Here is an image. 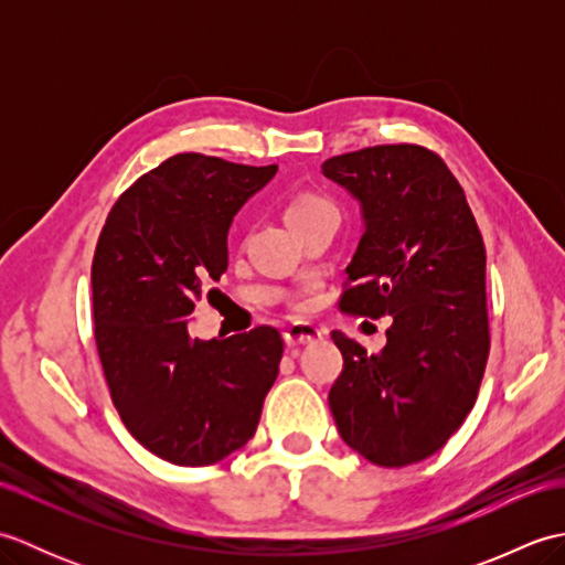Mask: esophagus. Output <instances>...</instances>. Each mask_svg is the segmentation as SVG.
Segmentation results:
<instances>
[{
	"mask_svg": "<svg viewBox=\"0 0 565 565\" xmlns=\"http://www.w3.org/2000/svg\"><path fill=\"white\" fill-rule=\"evenodd\" d=\"M284 340L289 347H298V344H313L318 340H322V330H318L310 322H294V326L286 328Z\"/></svg>",
	"mask_w": 565,
	"mask_h": 565,
	"instance_id": "34e87169",
	"label": "esophagus"
}]
</instances>
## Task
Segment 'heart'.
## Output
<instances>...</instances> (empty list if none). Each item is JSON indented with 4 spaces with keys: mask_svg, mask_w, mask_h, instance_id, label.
<instances>
[{
    "mask_svg": "<svg viewBox=\"0 0 565 565\" xmlns=\"http://www.w3.org/2000/svg\"><path fill=\"white\" fill-rule=\"evenodd\" d=\"M322 211H332V203L316 196V194H301L289 203V209H286V221H289V225H294V223L306 221V218H310V215L322 213Z\"/></svg>",
    "mask_w": 565,
    "mask_h": 565,
    "instance_id": "b5f03b06",
    "label": "heart"
}]
</instances>
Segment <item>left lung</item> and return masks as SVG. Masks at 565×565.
Here are the masks:
<instances>
[{
	"label": "left lung",
	"mask_w": 565,
	"mask_h": 565,
	"mask_svg": "<svg viewBox=\"0 0 565 565\" xmlns=\"http://www.w3.org/2000/svg\"><path fill=\"white\" fill-rule=\"evenodd\" d=\"M322 174L359 203L364 223L340 308L391 318L379 354L332 332L344 359L328 395L332 417L371 463L423 461L461 427L481 388L490 352L481 231L449 167L427 148L338 154Z\"/></svg>",
	"instance_id": "obj_1"
}]
</instances>
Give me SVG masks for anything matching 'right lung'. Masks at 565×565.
I'll use <instances>...</instances> for the list:
<instances>
[{
    "instance_id": "right-lung-1",
    "label": "right lung",
    "mask_w": 565,
    "mask_h": 565,
    "mask_svg": "<svg viewBox=\"0 0 565 565\" xmlns=\"http://www.w3.org/2000/svg\"><path fill=\"white\" fill-rule=\"evenodd\" d=\"M276 170L174 154L114 203L99 235L92 303L104 376L130 435L170 463L209 466L245 447L279 374V330L218 342L186 328L227 269L233 218Z\"/></svg>"
}]
</instances>
